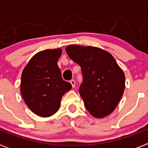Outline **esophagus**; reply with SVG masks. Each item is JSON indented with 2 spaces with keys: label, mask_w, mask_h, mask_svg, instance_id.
I'll use <instances>...</instances> for the list:
<instances>
[{
  "label": "esophagus",
  "mask_w": 148,
  "mask_h": 148,
  "mask_svg": "<svg viewBox=\"0 0 148 148\" xmlns=\"http://www.w3.org/2000/svg\"><path fill=\"white\" fill-rule=\"evenodd\" d=\"M70 84H72V87H75V80H73V79H72V80L70 81Z\"/></svg>",
  "instance_id": "obj_1"
}]
</instances>
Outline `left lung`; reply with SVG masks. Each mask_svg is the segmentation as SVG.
<instances>
[{
  "mask_svg": "<svg viewBox=\"0 0 148 148\" xmlns=\"http://www.w3.org/2000/svg\"><path fill=\"white\" fill-rule=\"evenodd\" d=\"M66 52L82 68L79 93L85 108L96 118L110 114L121 100L125 76L113 56L95 47L70 45Z\"/></svg>",
  "mask_w": 148,
  "mask_h": 148,
  "instance_id": "1",
  "label": "left lung"
}]
</instances>
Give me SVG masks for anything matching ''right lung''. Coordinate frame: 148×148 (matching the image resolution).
Masks as SVG:
<instances>
[{"label": "right lung", "instance_id": "1", "mask_svg": "<svg viewBox=\"0 0 148 148\" xmlns=\"http://www.w3.org/2000/svg\"><path fill=\"white\" fill-rule=\"evenodd\" d=\"M61 53L60 48L40 51L22 72V97L28 108L41 117L55 114L64 94L72 88L71 84L63 80L57 64Z\"/></svg>", "mask_w": 148, "mask_h": 148}]
</instances>
